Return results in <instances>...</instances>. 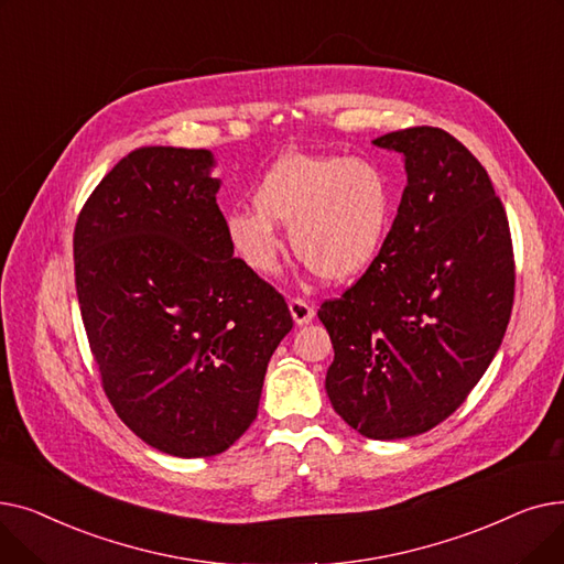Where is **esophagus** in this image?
Segmentation results:
<instances>
[{"mask_svg": "<svg viewBox=\"0 0 564 564\" xmlns=\"http://www.w3.org/2000/svg\"><path fill=\"white\" fill-rule=\"evenodd\" d=\"M290 315L294 319V324H308L313 317H315V308L304 302V300H290Z\"/></svg>", "mask_w": 564, "mask_h": 564, "instance_id": "1", "label": "esophagus"}]
</instances>
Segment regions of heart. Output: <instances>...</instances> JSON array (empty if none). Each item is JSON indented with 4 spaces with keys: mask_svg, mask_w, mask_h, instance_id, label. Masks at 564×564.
I'll list each match as a JSON object with an SVG mask.
<instances>
[{
    "mask_svg": "<svg viewBox=\"0 0 564 564\" xmlns=\"http://www.w3.org/2000/svg\"><path fill=\"white\" fill-rule=\"evenodd\" d=\"M398 213L391 175L377 162L340 155L285 153L260 177L253 207L226 215L232 253L260 276L279 270L290 245L313 274L332 283L359 279L387 249Z\"/></svg>",
    "mask_w": 564,
    "mask_h": 564,
    "instance_id": "obj_1",
    "label": "heart"
}]
</instances>
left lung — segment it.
<instances>
[{
	"label": "left lung",
	"mask_w": 564,
	"mask_h": 564,
	"mask_svg": "<svg viewBox=\"0 0 564 564\" xmlns=\"http://www.w3.org/2000/svg\"><path fill=\"white\" fill-rule=\"evenodd\" d=\"M402 153L406 187L370 270L324 302L334 345L324 389L359 434H423L466 400L506 336L514 253L485 166L453 134L409 128L372 141Z\"/></svg>",
	"instance_id": "1"
}]
</instances>
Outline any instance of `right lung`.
I'll list each match as a JSON object with an SVG mask.
<instances>
[{
  "label": "right lung",
  "mask_w": 564,
  "mask_h": 564,
  "mask_svg": "<svg viewBox=\"0 0 564 564\" xmlns=\"http://www.w3.org/2000/svg\"><path fill=\"white\" fill-rule=\"evenodd\" d=\"M210 151L145 145L84 203L73 253L88 345L113 411L173 457H213L258 416L285 300L232 258Z\"/></svg>",
  "instance_id": "add662e5"
}]
</instances>
